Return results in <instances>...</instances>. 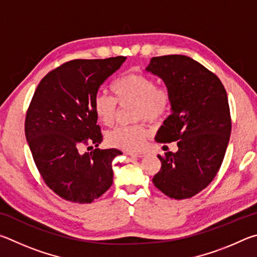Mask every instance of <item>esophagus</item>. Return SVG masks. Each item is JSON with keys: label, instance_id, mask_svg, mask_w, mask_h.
Listing matches in <instances>:
<instances>
[{"label": "esophagus", "instance_id": "obj_1", "mask_svg": "<svg viewBox=\"0 0 257 257\" xmlns=\"http://www.w3.org/2000/svg\"><path fill=\"white\" fill-rule=\"evenodd\" d=\"M130 156L137 157V158H143L147 156V152H128Z\"/></svg>", "mask_w": 257, "mask_h": 257}]
</instances>
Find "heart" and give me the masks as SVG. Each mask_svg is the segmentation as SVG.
Listing matches in <instances>:
<instances>
[{
    "label": "heart",
    "mask_w": 257,
    "mask_h": 257,
    "mask_svg": "<svg viewBox=\"0 0 257 257\" xmlns=\"http://www.w3.org/2000/svg\"><path fill=\"white\" fill-rule=\"evenodd\" d=\"M114 97L105 92L93 99V111L99 121L110 126L115 120L117 102L134 103L137 120L157 121L167 114L170 107V92L165 85H156L155 80L142 73H130L116 79L111 84ZM149 137V130L143 125L118 126L107 134L111 147L127 151L141 150Z\"/></svg>",
    "instance_id": "1"
}]
</instances>
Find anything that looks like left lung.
<instances>
[{
  "mask_svg": "<svg viewBox=\"0 0 257 257\" xmlns=\"http://www.w3.org/2000/svg\"><path fill=\"white\" fill-rule=\"evenodd\" d=\"M146 70L163 79L170 92L172 112L156 141H176L178 147L158 156L161 168L152 182L172 199H190L213 181L226 154L231 132L226 89L217 75L185 55L152 57Z\"/></svg>",
  "mask_w": 257,
  "mask_h": 257,
  "instance_id": "1",
  "label": "left lung"
}]
</instances>
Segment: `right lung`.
Here are the masks:
<instances>
[{
    "label": "right lung",
    "instance_id": "1",
    "mask_svg": "<svg viewBox=\"0 0 257 257\" xmlns=\"http://www.w3.org/2000/svg\"><path fill=\"white\" fill-rule=\"evenodd\" d=\"M125 60L116 56L66 62L44 76L31 99L26 139L44 182L66 201L91 203L111 186V163L121 152L94 149L81 154V148L101 143L93 99Z\"/></svg>",
    "mask_w": 257,
    "mask_h": 257
}]
</instances>
